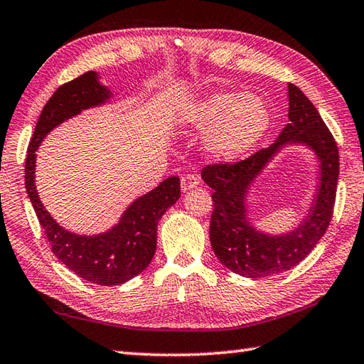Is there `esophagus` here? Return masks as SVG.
<instances>
[{
    "instance_id": "esophagus-1",
    "label": "esophagus",
    "mask_w": 364,
    "mask_h": 364,
    "mask_svg": "<svg viewBox=\"0 0 364 364\" xmlns=\"http://www.w3.org/2000/svg\"><path fill=\"white\" fill-rule=\"evenodd\" d=\"M198 184V176L197 175H184L181 176V191L186 192L192 188H197Z\"/></svg>"
}]
</instances>
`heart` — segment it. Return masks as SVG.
<instances>
[{
	"label": "heart",
	"instance_id": "1",
	"mask_svg": "<svg viewBox=\"0 0 364 364\" xmlns=\"http://www.w3.org/2000/svg\"><path fill=\"white\" fill-rule=\"evenodd\" d=\"M183 123L192 131L206 132L203 146L211 158L235 161L263 139L272 115L259 95L218 91L191 102Z\"/></svg>",
	"mask_w": 364,
	"mask_h": 364
}]
</instances>
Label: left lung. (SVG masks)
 <instances>
[{"label":"left lung","instance_id":"1","mask_svg":"<svg viewBox=\"0 0 364 364\" xmlns=\"http://www.w3.org/2000/svg\"><path fill=\"white\" fill-rule=\"evenodd\" d=\"M289 119L279 137L238 162L210 164L202 178L213 192L210 240L223 265L246 277H267L296 267L328 229L333 218L339 176L336 140L303 91L289 83ZM304 143L315 149L321 161V186L316 202L301 227L284 237L257 232L245 218L247 189L264 164L282 144Z\"/></svg>","mask_w":364,"mask_h":364}]
</instances>
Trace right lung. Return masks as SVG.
Here are the masks:
<instances>
[{
    "label": "right lung",
    "instance_id": "1",
    "mask_svg": "<svg viewBox=\"0 0 364 364\" xmlns=\"http://www.w3.org/2000/svg\"><path fill=\"white\" fill-rule=\"evenodd\" d=\"M109 97L110 91L97 82V74L92 70L61 85L42 109L25 162V188L52 252L70 272L99 286H118L144 272L156 251L159 219L180 198V178L170 176L146 196L137 198L124 211L118 225L96 237H82L64 230L48 215L34 186L36 149L64 119L104 104Z\"/></svg>",
    "mask_w": 364,
    "mask_h": 364
}]
</instances>
